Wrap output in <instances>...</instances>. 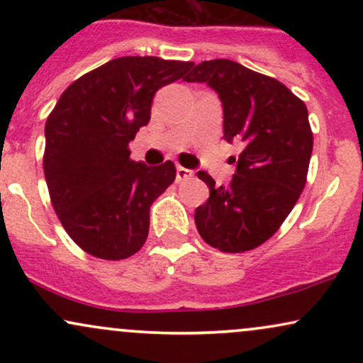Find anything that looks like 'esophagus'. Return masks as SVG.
Wrapping results in <instances>:
<instances>
[{"instance_id":"34e87169","label":"esophagus","mask_w":363,"mask_h":363,"mask_svg":"<svg viewBox=\"0 0 363 363\" xmlns=\"http://www.w3.org/2000/svg\"><path fill=\"white\" fill-rule=\"evenodd\" d=\"M193 177H194L193 170H189V169H186V167H181V165H177V182L187 181V179H193Z\"/></svg>"}]
</instances>
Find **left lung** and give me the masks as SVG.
<instances>
[{"label": "left lung", "instance_id": "8db88e82", "mask_svg": "<svg viewBox=\"0 0 363 363\" xmlns=\"http://www.w3.org/2000/svg\"><path fill=\"white\" fill-rule=\"evenodd\" d=\"M184 80L218 94L223 138L245 145L227 187L198 172L210 198L196 208V228L222 252L251 251L281 227L307 182L314 143L307 107L281 82L230 60L199 62Z\"/></svg>", "mask_w": 363, "mask_h": 363}]
</instances>
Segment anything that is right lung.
I'll use <instances>...</instances> for the list:
<instances>
[{"mask_svg": "<svg viewBox=\"0 0 363 363\" xmlns=\"http://www.w3.org/2000/svg\"><path fill=\"white\" fill-rule=\"evenodd\" d=\"M189 61L124 56L74 80L45 121L44 176L54 211L73 242L95 257L126 259L143 247L150 206L176 165L129 158L153 95L182 78Z\"/></svg>", "mask_w": 363, "mask_h": 363, "instance_id": "right-lung-1", "label": "right lung"}]
</instances>
